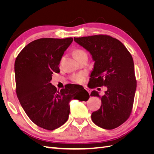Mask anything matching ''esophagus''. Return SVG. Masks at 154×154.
Listing matches in <instances>:
<instances>
[{
  "label": "esophagus",
  "mask_w": 154,
  "mask_h": 154,
  "mask_svg": "<svg viewBox=\"0 0 154 154\" xmlns=\"http://www.w3.org/2000/svg\"><path fill=\"white\" fill-rule=\"evenodd\" d=\"M85 88L86 89V91H88V92L89 93V94H91V90L89 88H88L87 87H85Z\"/></svg>",
  "instance_id": "34e87169"
}]
</instances>
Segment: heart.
Masks as SVG:
<instances>
[{
	"label": "heart",
	"instance_id": "heart-1",
	"mask_svg": "<svg viewBox=\"0 0 154 154\" xmlns=\"http://www.w3.org/2000/svg\"><path fill=\"white\" fill-rule=\"evenodd\" d=\"M73 54H74V57H75V58L76 60H78V59H79L80 58L83 57V56L87 55L85 51H83V50L80 49H76L75 51H74ZM72 79V80L74 82L80 83H82V82H84V80H85V75L83 74H77V75L73 76Z\"/></svg>",
	"mask_w": 154,
	"mask_h": 154
}]
</instances>
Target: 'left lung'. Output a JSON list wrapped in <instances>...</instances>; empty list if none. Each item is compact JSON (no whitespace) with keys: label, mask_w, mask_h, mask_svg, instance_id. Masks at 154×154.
<instances>
[{"label":"left lung","mask_w":154,"mask_h":154,"mask_svg":"<svg viewBox=\"0 0 154 154\" xmlns=\"http://www.w3.org/2000/svg\"><path fill=\"white\" fill-rule=\"evenodd\" d=\"M90 53L95 62L90 75V87H106L105 94L93 91L91 96L101 97L100 109L92 113V122L107 130L118 127L127 120L132 109L136 80L132 55L125 46L108 35L74 38Z\"/></svg>","instance_id":"8db88e82"}]
</instances>
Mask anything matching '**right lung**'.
Listing matches in <instances>:
<instances>
[{
  "label": "right lung",
  "instance_id": "1",
  "mask_svg": "<svg viewBox=\"0 0 154 154\" xmlns=\"http://www.w3.org/2000/svg\"><path fill=\"white\" fill-rule=\"evenodd\" d=\"M72 41V38L34 40L25 46L15 60L18 99L32 122L46 130L58 128L67 122L71 100L86 101L90 97L84 88L76 94L74 84L58 91L50 83L53 72H60V60Z\"/></svg>",
  "mask_w": 154,
  "mask_h": 154
}]
</instances>
